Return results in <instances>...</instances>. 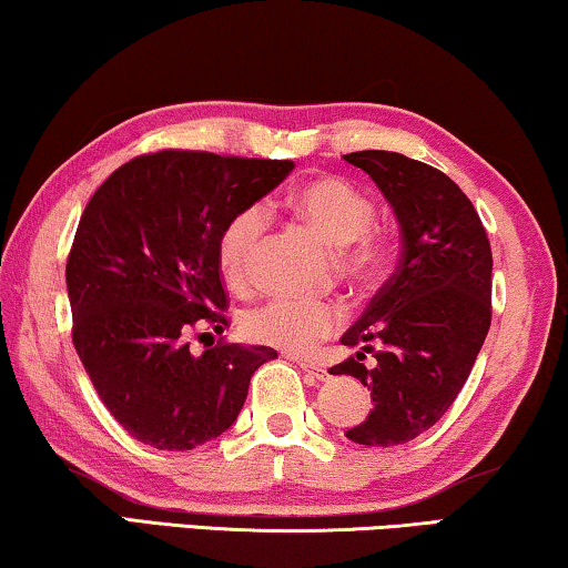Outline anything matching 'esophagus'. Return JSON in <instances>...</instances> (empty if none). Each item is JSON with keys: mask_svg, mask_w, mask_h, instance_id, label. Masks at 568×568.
<instances>
[{"mask_svg": "<svg viewBox=\"0 0 568 568\" xmlns=\"http://www.w3.org/2000/svg\"><path fill=\"white\" fill-rule=\"evenodd\" d=\"M298 367L303 369V372H308V375L313 377V379H324L326 377V369L321 367V365H316V362H308V359H298Z\"/></svg>", "mask_w": 568, "mask_h": 568, "instance_id": "1", "label": "esophagus"}]
</instances>
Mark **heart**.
I'll list each match as a JSON object with an SVG mask.
<instances>
[{"label":"heart","instance_id":"b5f03b06","mask_svg":"<svg viewBox=\"0 0 568 568\" xmlns=\"http://www.w3.org/2000/svg\"><path fill=\"white\" fill-rule=\"evenodd\" d=\"M287 201L311 230H316L334 247H342L338 265L346 275L367 281L383 267L385 244L369 230L375 206L367 193L346 178H313V181L298 185ZM265 224V211L257 203L242 206L226 219L216 242V262L226 283L236 287L247 285ZM342 324L344 308L338 303L291 298V295H277V298L260 303L242 318L244 334L252 342L277 346V349L293 354L311 352L321 338L338 332Z\"/></svg>","mask_w":568,"mask_h":568}]
</instances>
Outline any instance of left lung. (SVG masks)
Segmentation results:
<instances>
[{"label": "left lung", "mask_w": 568, "mask_h": 568, "mask_svg": "<svg viewBox=\"0 0 568 568\" xmlns=\"http://www.w3.org/2000/svg\"><path fill=\"white\" fill-rule=\"evenodd\" d=\"M390 203L403 250L395 273L342 336L362 352L328 369L367 385L375 408L346 430L362 446H397L452 408L493 321V250L471 201L446 173L400 152L344 155ZM372 353L378 362H361Z\"/></svg>", "instance_id": "left-lung-1"}]
</instances>
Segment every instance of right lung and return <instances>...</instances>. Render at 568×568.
<instances>
[{
    "label": "right lung",
    "instance_id": "obj_1",
    "mask_svg": "<svg viewBox=\"0 0 568 568\" xmlns=\"http://www.w3.org/2000/svg\"><path fill=\"white\" fill-rule=\"evenodd\" d=\"M291 171L293 160L160 150L116 168L83 209L65 265L73 346L138 442L189 452L222 436L277 357L224 338L193 354L189 334L230 326L219 232Z\"/></svg>",
    "mask_w": 568,
    "mask_h": 568
}]
</instances>
